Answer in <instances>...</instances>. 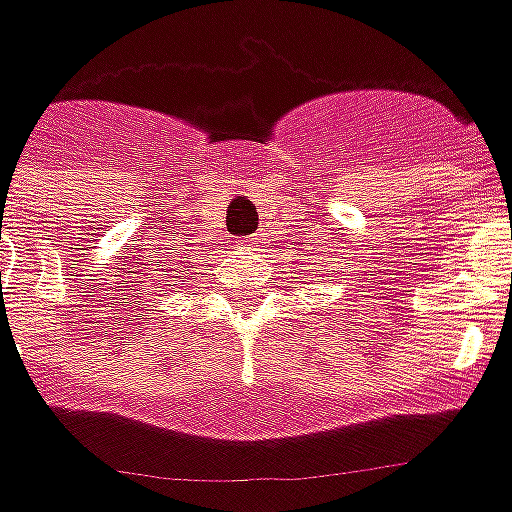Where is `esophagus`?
<instances>
[{"label": "esophagus", "instance_id": "1", "mask_svg": "<svg viewBox=\"0 0 512 512\" xmlns=\"http://www.w3.org/2000/svg\"><path fill=\"white\" fill-rule=\"evenodd\" d=\"M249 244H252V246H257V249H260V246L266 244V235H263V233L252 235V238H249Z\"/></svg>", "mask_w": 512, "mask_h": 512}]
</instances>
